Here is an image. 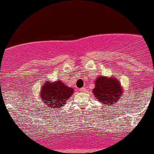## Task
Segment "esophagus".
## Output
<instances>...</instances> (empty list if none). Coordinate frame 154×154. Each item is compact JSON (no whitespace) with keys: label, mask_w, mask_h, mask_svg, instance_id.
Here are the masks:
<instances>
[{"label":"esophagus","mask_w":154,"mask_h":154,"mask_svg":"<svg viewBox=\"0 0 154 154\" xmlns=\"http://www.w3.org/2000/svg\"><path fill=\"white\" fill-rule=\"evenodd\" d=\"M79 91H80V92H85V91H86V88H80V89H79Z\"/></svg>","instance_id":"1"}]
</instances>
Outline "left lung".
I'll return each instance as SVG.
<instances>
[{
    "label": "left lung",
    "mask_w": 154,
    "mask_h": 154,
    "mask_svg": "<svg viewBox=\"0 0 154 154\" xmlns=\"http://www.w3.org/2000/svg\"><path fill=\"white\" fill-rule=\"evenodd\" d=\"M95 85L93 95L106 106H114L123 94V88L119 79L112 77L98 76L95 81Z\"/></svg>",
    "instance_id": "8db88e82"
}]
</instances>
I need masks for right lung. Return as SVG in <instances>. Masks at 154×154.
<instances>
[{"label":"right lung","instance_id":"obj_1","mask_svg":"<svg viewBox=\"0 0 154 154\" xmlns=\"http://www.w3.org/2000/svg\"><path fill=\"white\" fill-rule=\"evenodd\" d=\"M73 93V88L68 87L60 79L55 82L46 81L42 86L39 98L47 106L45 107H48V109H60L64 106Z\"/></svg>","mask_w":154,"mask_h":154}]
</instances>
